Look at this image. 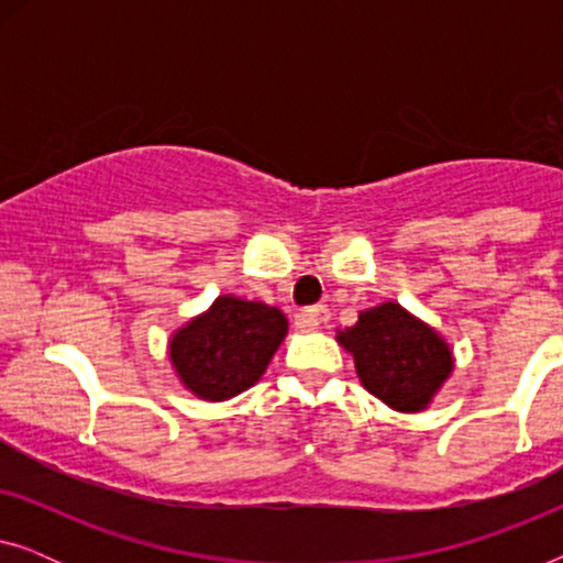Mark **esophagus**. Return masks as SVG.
Wrapping results in <instances>:
<instances>
[{"instance_id": "34e87169", "label": "esophagus", "mask_w": 563, "mask_h": 563, "mask_svg": "<svg viewBox=\"0 0 563 563\" xmlns=\"http://www.w3.org/2000/svg\"><path fill=\"white\" fill-rule=\"evenodd\" d=\"M330 312L325 305H314V307H307V310L299 312V328L305 330H318L322 322H328Z\"/></svg>"}]
</instances>
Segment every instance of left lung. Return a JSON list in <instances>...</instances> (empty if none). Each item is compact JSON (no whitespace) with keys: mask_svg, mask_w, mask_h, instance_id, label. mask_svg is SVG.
Returning a JSON list of instances; mask_svg holds the SVG:
<instances>
[{"mask_svg":"<svg viewBox=\"0 0 563 563\" xmlns=\"http://www.w3.org/2000/svg\"><path fill=\"white\" fill-rule=\"evenodd\" d=\"M338 343L353 353L361 384L399 412L426 410L453 372L449 343L397 302L361 312Z\"/></svg>","mask_w":563,"mask_h":563,"instance_id":"left-lung-1","label":"left lung"}]
</instances>
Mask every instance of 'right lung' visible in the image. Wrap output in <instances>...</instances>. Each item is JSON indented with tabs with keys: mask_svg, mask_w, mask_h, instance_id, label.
Returning <instances> with one entry per match:
<instances>
[{
	"mask_svg": "<svg viewBox=\"0 0 563 563\" xmlns=\"http://www.w3.org/2000/svg\"><path fill=\"white\" fill-rule=\"evenodd\" d=\"M287 325L276 307L222 295L210 310L176 330L168 356L191 395L222 402L261 379Z\"/></svg>",
	"mask_w": 563,
	"mask_h": 563,
	"instance_id": "1",
	"label": "right lung"
}]
</instances>
